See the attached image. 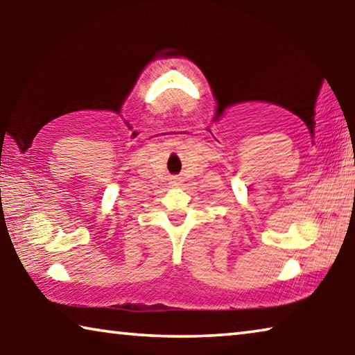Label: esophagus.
I'll return each mask as SVG.
<instances>
[{
    "mask_svg": "<svg viewBox=\"0 0 355 355\" xmlns=\"http://www.w3.org/2000/svg\"><path fill=\"white\" fill-rule=\"evenodd\" d=\"M171 184H172V186H180V184H182V178L173 177V178L171 180Z\"/></svg>",
    "mask_w": 355,
    "mask_h": 355,
    "instance_id": "34e87169",
    "label": "esophagus"
}]
</instances>
